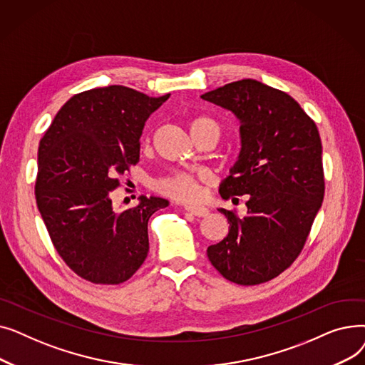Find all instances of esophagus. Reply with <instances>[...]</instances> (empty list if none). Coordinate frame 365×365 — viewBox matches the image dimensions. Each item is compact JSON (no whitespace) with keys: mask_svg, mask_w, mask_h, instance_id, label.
I'll list each match as a JSON object with an SVG mask.
<instances>
[{"mask_svg":"<svg viewBox=\"0 0 365 365\" xmlns=\"http://www.w3.org/2000/svg\"><path fill=\"white\" fill-rule=\"evenodd\" d=\"M186 212H189L190 215H194L195 217H205L208 216V210L204 207H198V205H186L185 207Z\"/></svg>","mask_w":365,"mask_h":365,"instance_id":"esophagus-1","label":"esophagus"}]
</instances>
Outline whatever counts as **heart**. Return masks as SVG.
Instances as JSON below:
<instances>
[{
	"label": "heart",
	"instance_id": "b5f03b06",
	"mask_svg": "<svg viewBox=\"0 0 365 365\" xmlns=\"http://www.w3.org/2000/svg\"><path fill=\"white\" fill-rule=\"evenodd\" d=\"M204 128H212L220 136V125L216 120L210 117H198L190 121V133H195ZM207 175H194L187 171H175L168 176H164L157 182V190L165 197H170L182 202H192L200 198L202 185L208 183Z\"/></svg>",
	"mask_w": 365,
	"mask_h": 365
}]
</instances>
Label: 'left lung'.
I'll return each mask as SVG.
<instances>
[{"instance_id":"1","label":"left lung","mask_w":365,"mask_h":365,"mask_svg":"<svg viewBox=\"0 0 365 365\" xmlns=\"http://www.w3.org/2000/svg\"><path fill=\"white\" fill-rule=\"evenodd\" d=\"M240 120L241 152L220 197H247V216L219 208L229 232L207 248L223 278L257 285L284 272L302 253L324 200L322 146L314 120L281 90L256 80L202 94Z\"/></svg>"}]
</instances>
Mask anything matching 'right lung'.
<instances>
[{
    "label": "right lung",
    "instance_id": "right-lung-1",
    "mask_svg": "<svg viewBox=\"0 0 365 365\" xmlns=\"http://www.w3.org/2000/svg\"><path fill=\"white\" fill-rule=\"evenodd\" d=\"M168 98L124 86L78 93L40 140L36 205L56 252L86 281L121 284L148 256V220L168 201L140 197L115 212L110 194L139 163L145 123Z\"/></svg>",
    "mask_w": 365,
    "mask_h": 365
}]
</instances>
